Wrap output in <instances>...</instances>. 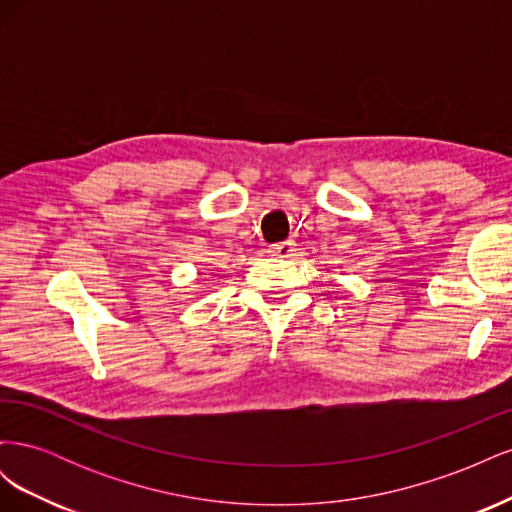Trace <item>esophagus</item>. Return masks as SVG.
Wrapping results in <instances>:
<instances>
[{"label":"esophagus","mask_w":512,"mask_h":512,"mask_svg":"<svg viewBox=\"0 0 512 512\" xmlns=\"http://www.w3.org/2000/svg\"><path fill=\"white\" fill-rule=\"evenodd\" d=\"M269 252L275 258H290V256H294V252H297V243H294V241L275 243V245L269 247Z\"/></svg>","instance_id":"obj_1"}]
</instances>
